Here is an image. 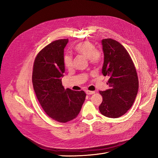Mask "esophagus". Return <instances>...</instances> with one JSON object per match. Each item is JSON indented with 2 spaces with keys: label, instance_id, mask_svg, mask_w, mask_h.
Listing matches in <instances>:
<instances>
[{
  "label": "esophagus",
  "instance_id": "obj_1",
  "mask_svg": "<svg viewBox=\"0 0 158 158\" xmlns=\"http://www.w3.org/2000/svg\"><path fill=\"white\" fill-rule=\"evenodd\" d=\"M85 92H86V94L88 95H92L94 94H95V92L94 91H89V90H86L85 91Z\"/></svg>",
  "mask_w": 158,
  "mask_h": 158
}]
</instances>
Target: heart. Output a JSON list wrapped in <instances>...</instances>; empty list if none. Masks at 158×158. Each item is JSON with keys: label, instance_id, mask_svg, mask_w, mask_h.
<instances>
[{"label": "heart", "instance_id": "obj_1", "mask_svg": "<svg viewBox=\"0 0 158 158\" xmlns=\"http://www.w3.org/2000/svg\"><path fill=\"white\" fill-rule=\"evenodd\" d=\"M74 50L78 53L86 56L92 64H98L102 60L101 52L96 50L95 45L90 41H85L79 43L75 46ZM63 60L66 68L69 69L73 66V56L70 55L66 54Z\"/></svg>", "mask_w": 158, "mask_h": 158}]
</instances>
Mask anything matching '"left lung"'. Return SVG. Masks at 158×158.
Wrapping results in <instances>:
<instances>
[{
	"label": "left lung",
	"instance_id": "8db88e82",
	"mask_svg": "<svg viewBox=\"0 0 158 158\" xmlns=\"http://www.w3.org/2000/svg\"><path fill=\"white\" fill-rule=\"evenodd\" d=\"M104 55L103 76H108L109 89L99 91L103 101L99 107L103 115L118 118L125 114L135 102L138 90L137 73L131 56L120 43L102 41Z\"/></svg>",
	"mask_w": 158,
	"mask_h": 158
}]
</instances>
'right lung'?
I'll use <instances>...</instances> for the list:
<instances>
[{"label":"right lung","instance_id":"1","mask_svg":"<svg viewBox=\"0 0 158 158\" xmlns=\"http://www.w3.org/2000/svg\"><path fill=\"white\" fill-rule=\"evenodd\" d=\"M68 39L56 40L44 47L34 61L32 83L37 98L51 118L66 123L79 114L86 94L84 91L64 89V49Z\"/></svg>","mask_w":158,"mask_h":158}]
</instances>
